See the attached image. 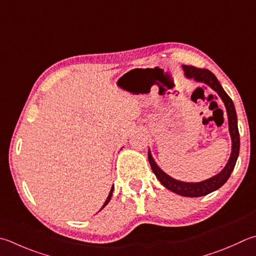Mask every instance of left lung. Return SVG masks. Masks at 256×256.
<instances>
[{
    "label": "left lung",
    "mask_w": 256,
    "mask_h": 256,
    "mask_svg": "<svg viewBox=\"0 0 256 256\" xmlns=\"http://www.w3.org/2000/svg\"><path fill=\"white\" fill-rule=\"evenodd\" d=\"M185 70V74L187 78H194L196 81L200 82H204L208 84L212 89L215 90L218 94L220 97L223 100V102L226 107V112H228V127H230V134L232 137V154L228 159V162L223 170H222L218 175L210 178V180L200 182H180L168 176L167 174L164 172L160 168L157 166V164L152 157L150 152H148V160L150 164L152 170L155 174L159 182L165 186L167 190H170L176 194L180 196L186 197H200L210 194V192L218 190L220 187L223 186L232 174L236 160H238V152H240V134L238 128V117H236L235 107L232 99L228 97V94L225 92L224 89L222 88L220 84L214 74H212L210 70L207 69H200L196 68L192 66H182Z\"/></svg>",
    "instance_id": "obj_1"
}]
</instances>
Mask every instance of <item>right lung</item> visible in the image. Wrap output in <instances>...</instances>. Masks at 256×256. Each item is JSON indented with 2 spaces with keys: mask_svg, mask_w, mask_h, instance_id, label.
I'll list each match as a JSON object with an SVG mask.
<instances>
[{
  "mask_svg": "<svg viewBox=\"0 0 256 256\" xmlns=\"http://www.w3.org/2000/svg\"><path fill=\"white\" fill-rule=\"evenodd\" d=\"M112 190H114V187L112 188V190H110V192H109V195H108V197H107V200H106V202H104V206H102V207H101V210H102V208H104V207L106 205H107V204L109 203V202H110V198H112Z\"/></svg>",
  "mask_w": 256,
  "mask_h": 256,
  "instance_id": "1",
  "label": "right lung"
}]
</instances>
